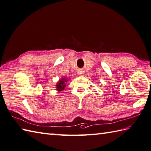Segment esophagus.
Here are the masks:
<instances>
[{"instance_id": "34e87169", "label": "esophagus", "mask_w": 151, "mask_h": 151, "mask_svg": "<svg viewBox=\"0 0 151 151\" xmlns=\"http://www.w3.org/2000/svg\"><path fill=\"white\" fill-rule=\"evenodd\" d=\"M80 73H82V72H80ZM79 74H82V73H79Z\"/></svg>"}]
</instances>
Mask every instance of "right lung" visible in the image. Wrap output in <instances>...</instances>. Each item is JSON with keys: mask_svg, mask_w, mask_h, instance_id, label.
I'll return each mask as SVG.
<instances>
[{"mask_svg": "<svg viewBox=\"0 0 151 151\" xmlns=\"http://www.w3.org/2000/svg\"><path fill=\"white\" fill-rule=\"evenodd\" d=\"M68 82V78H62L60 80H59L58 83L56 85V88L58 91H62V90H64L65 87L66 86V83Z\"/></svg>", "mask_w": 151, "mask_h": 151, "instance_id": "right-lung-1", "label": "right lung"}]
</instances>
